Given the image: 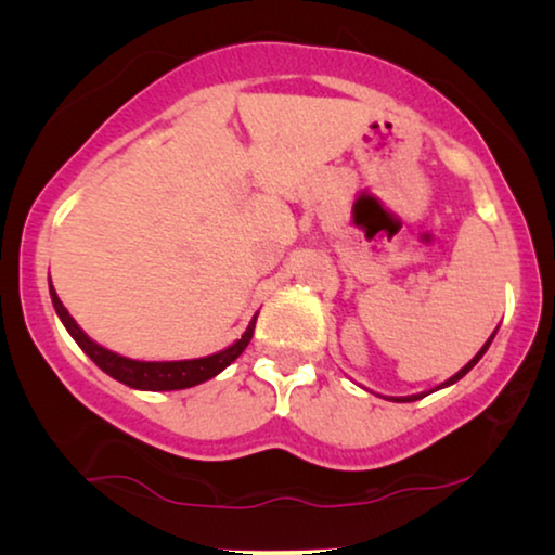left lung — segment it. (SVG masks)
Instances as JSON below:
<instances>
[{
    "label": "left lung",
    "instance_id": "left-lung-1",
    "mask_svg": "<svg viewBox=\"0 0 555 555\" xmlns=\"http://www.w3.org/2000/svg\"><path fill=\"white\" fill-rule=\"evenodd\" d=\"M490 340H492V336H490ZM490 340H488V344H485V346L480 348V351H477V356H475V359H473V361H469L465 369H460V371H457V374H454V376L450 378V382H444L442 386H450V384H454V382H460V378H462V376H465V374H467V371H469V369H473V366H475V363L482 359V353H485V351H488ZM422 397H424V393H416V397H406V399H393V401H416V399H422Z\"/></svg>",
    "mask_w": 555,
    "mask_h": 555
}]
</instances>
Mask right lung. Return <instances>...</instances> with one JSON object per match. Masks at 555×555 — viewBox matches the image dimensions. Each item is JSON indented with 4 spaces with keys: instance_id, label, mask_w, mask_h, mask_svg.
Masks as SVG:
<instances>
[{
    "instance_id": "add662e5",
    "label": "right lung",
    "mask_w": 555,
    "mask_h": 555,
    "mask_svg": "<svg viewBox=\"0 0 555 555\" xmlns=\"http://www.w3.org/2000/svg\"><path fill=\"white\" fill-rule=\"evenodd\" d=\"M50 295H52V306H55L60 321L65 323V328L70 336L75 338L82 351H86L90 359L95 361L98 369H103L105 374L116 378V382L131 386V389H143V391H173V389H189V386H196L207 378L217 376L219 371H224L230 363L237 359V356L245 351L249 338L255 333V321L247 325L245 336H242L237 344H232L224 351H219L215 356H207V359H192V361H133L126 359V356H118L108 351V348L98 346L95 340H90L86 333L78 328V323L73 321L70 313H67L63 302H60L55 287L50 283Z\"/></svg>"
}]
</instances>
